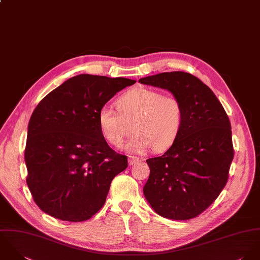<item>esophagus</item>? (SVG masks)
Masks as SVG:
<instances>
[{"label": "esophagus", "instance_id": "1", "mask_svg": "<svg viewBox=\"0 0 260 260\" xmlns=\"http://www.w3.org/2000/svg\"><path fill=\"white\" fill-rule=\"evenodd\" d=\"M139 160H141V158L138 156H128V165H131V166L137 164Z\"/></svg>", "mask_w": 260, "mask_h": 260}]
</instances>
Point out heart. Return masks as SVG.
<instances>
[{
    "label": "heart",
    "instance_id": "heart-1",
    "mask_svg": "<svg viewBox=\"0 0 260 260\" xmlns=\"http://www.w3.org/2000/svg\"><path fill=\"white\" fill-rule=\"evenodd\" d=\"M115 108L104 105L98 120L104 140L119 148L133 131L126 150L144 153L151 147L161 151L178 137L184 119V107L174 95H164L148 87L129 89L114 102Z\"/></svg>",
    "mask_w": 260,
    "mask_h": 260
}]
</instances>
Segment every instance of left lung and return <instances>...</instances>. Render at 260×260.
<instances>
[{
	"instance_id": "8db88e82",
	"label": "left lung",
	"mask_w": 260,
	"mask_h": 260,
	"mask_svg": "<svg viewBox=\"0 0 260 260\" xmlns=\"http://www.w3.org/2000/svg\"><path fill=\"white\" fill-rule=\"evenodd\" d=\"M139 81L169 90L184 107L172 147L147 159L150 177L144 195L164 218H195L217 199L228 180L234 156L228 115L214 92L190 73L164 72Z\"/></svg>"
}]
</instances>
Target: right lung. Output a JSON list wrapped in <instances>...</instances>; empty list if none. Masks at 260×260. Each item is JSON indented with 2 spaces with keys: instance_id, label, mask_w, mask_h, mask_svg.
Masks as SVG:
<instances>
[{
  "instance_id": "add662e5",
  "label": "right lung",
  "mask_w": 260,
  "mask_h": 260,
  "mask_svg": "<svg viewBox=\"0 0 260 260\" xmlns=\"http://www.w3.org/2000/svg\"><path fill=\"white\" fill-rule=\"evenodd\" d=\"M136 80L80 74L48 93L34 109L25 149L33 200L54 218L81 222L106 200L112 179L126 169L99 126L100 109Z\"/></svg>"
}]
</instances>
